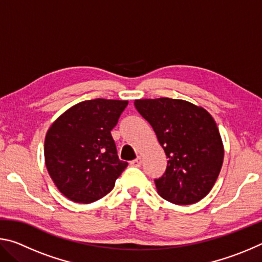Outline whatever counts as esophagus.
<instances>
[{"instance_id": "34e87169", "label": "esophagus", "mask_w": 262, "mask_h": 262, "mask_svg": "<svg viewBox=\"0 0 262 262\" xmlns=\"http://www.w3.org/2000/svg\"><path fill=\"white\" fill-rule=\"evenodd\" d=\"M141 164H142L141 157H137L136 159H134V161L130 162V165H132V166H135V167H140Z\"/></svg>"}]
</instances>
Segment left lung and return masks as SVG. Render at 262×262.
<instances>
[{
    "label": "left lung",
    "mask_w": 262,
    "mask_h": 262,
    "mask_svg": "<svg viewBox=\"0 0 262 262\" xmlns=\"http://www.w3.org/2000/svg\"><path fill=\"white\" fill-rule=\"evenodd\" d=\"M165 151L164 174L155 179L158 194L177 205H192L210 192L224 150L211 115L186 100L157 98L134 101Z\"/></svg>",
    "instance_id": "obj_1"
}]
</instances>
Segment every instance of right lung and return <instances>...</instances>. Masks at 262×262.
Returning <instances> with one entry per match:
<instances>
[{
    "label": "right lung",
    "instance_id": "right-lung-1",
    "mask_svg": "<svg viewBox=\"0 0 262 262\" xmlns=\"http://www.w3.org/2000/svg\"><path fill=\"white\" fill-rule=\"evenodd\" d=\"M127 100L81 101L55 120L45 139V163L60 192L69 200L91 203L113 189L128 163L118 157L111 130Z\"/></svg>",
    "mask_w": 262,
    "mask_h": 262
}]
</instances>
